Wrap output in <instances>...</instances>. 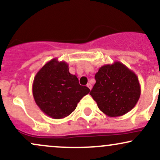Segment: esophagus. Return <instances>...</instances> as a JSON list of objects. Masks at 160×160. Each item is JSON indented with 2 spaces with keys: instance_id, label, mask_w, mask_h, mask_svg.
I'll return each mask as SVG.
<instances>
[{
  "instance_id": "1",
  "label": "esophagus",
  "mask_w": 160,
  "mask_h": 160,
  "mask_svg": "<svg viewBox=\"0 0 160 160\" xmlns=\"http://www.w3.org/2000/svg\"><path fill=\"white\" fill-rule=\"evenodd\" d=\"M86 86H87V87L89 88V89L91 90V89H92V85H91L90 83H87V85H86Z\"/></svg>"
}]
</instances>
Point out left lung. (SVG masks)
Listing matches in <instances>:
<instances>
[{"label":"left lung","mask_w":160,"mask_h":160,"mask_svg":"<svg viewBox=\"0 0 160 160\" xmlns=\"http://www.w3.org/2000/svg\"><path fill=\"white\" fill-rule=\"evenodd\" d=\"M90 94L101 111L111 117L131 111L141 95L137 75L120 62L101 67Z\"/></svg>","instance_id":"left-lung-1"}]
</instances>
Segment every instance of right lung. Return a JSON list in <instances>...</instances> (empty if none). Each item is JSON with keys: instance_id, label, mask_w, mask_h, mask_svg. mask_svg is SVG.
<instances>
[{"instance_id": "right-lung-1", "label": "right lung", "mask_w": 160, "mask_h": 160, "mask_svg": "<svg viewBox=\"0 0 160 160\" xmlns=\"http://www.w3.org/2000/svg\"><path fill=\"white\" fill-rule=\"evenodd\" d=\"M90 89L79 84L77 76L70 74L68 65L52 58L37 73L32 92L37 105L46 115L58 120L76 109Z\"/></svg>"}]
</instances>
